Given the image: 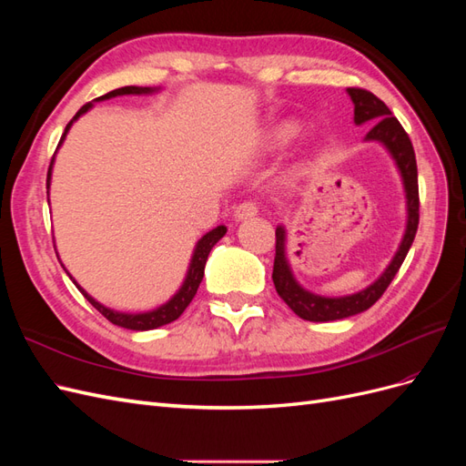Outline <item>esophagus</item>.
<instances>
[{
    "label": "esophagus",
    "instance_id": "esophagus-1",
    "mask_svg": "<svg viewBox=\"0 0 466 466\" xmlns=\"http://www.w3.org/2000/svg\"><path fill=\"white\" fill-rule=\"evenodd\" d=\"M258 214V206L255 202H243L235 208V221H245Z\"/></svg>",
    "mask_w": 466,
    "mask_h": 466
}]
</instances>
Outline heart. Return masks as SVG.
Listing matches in <instances>:
<instances>
[{
	"instance_id": "1",
	"label": "heart",
	"mask_w": 466,
	"mask_h": 466,
	"mask_svg": "<svg viewBox=\"0 0 466 466\" xmlns=\"http://www.w3.org/2000/svg\"><path fill=\"white\" fill-rule=\"evenodd\" d=\"M299 134V126L291 122V120H284L278 122L276 126H272L270 130L266 134V147L268 149H279L288 146L291 139Z\"/></svg>"
}]
</instances>
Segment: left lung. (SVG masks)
Segmentation results:
<instances>
[{
  "instance_id": "1",
  "label": "left lung",
  "mask_w": 466,
  "mask_h": 466,
  "mask_svg": "<svg viewBox=\"0 0 466 466\" xmlns=\"http://www.w3.org/2000/svg\"><path fill=\"white\" fill-rule=\"evenodd\" d=\"M351 103H354V122L356 126L373 124L371 130L365 134L363 142H377L383 146L392 157L397 171L402 180L404 198H406V228L400 238V245L390 258L389 266L383 270L373 284L350 295H338V298H327L303 288L293 276L291 264L288 258V231L284 225L276 228V258L272 279L276 291L291 311L301 317L303 320L311 322H330L354 317L358 313L368 311V309L385 293L392 278L397 276L399 268L402 266L408 250H410L414 237L418 231L420 219V200H418V168L416 155L410 137L404 132L400 122L392 116L389 106L377 98L373 93L365 89L350 87L346 89Z\"/></svg>"
}]
</instances>
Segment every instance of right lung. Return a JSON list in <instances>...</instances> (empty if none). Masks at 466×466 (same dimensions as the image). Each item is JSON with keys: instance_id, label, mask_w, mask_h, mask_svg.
Segmentation results:
<instances>
[{"instance_id": "right-lung-1", "label": "right lung", "mask_w": 466, "mask_h": 466, "mask_svg": "<svg viewBox=\"0 0 466 466\" xmlns=\"http://www.w3.org/2000/svg\"><path fill=\"white\" fill-rule=\"evenodd\" d=\"M159 89H161V87H136V86H128V87H120V89H115V91H110V93L103 95V96H98V98H95L93 103L83 105V106L77 110V115H76L72 120H69V124L66 126V132H64V136H62V139H60L58 149H60V146L64 144V139H66L69 128H72V126H74V122H76L79 116L86 115V112H89V110L95 106V103L108 101V98H112V96H122V95H153V93H157ZM58 149H56V151H58ZM54 159H56V153H54V157H52V163H50V168H48V178H46L48 194H50V180H52ZM225 233H228V228H225V225H218L216 229L208 231L202 238H198V243H196L194 252H192V258H190V264H188V270H187L185 281H182V286L178 288V291H177V293L173 295V298L168 299L167 303L151 309V311H144V313L115 311V309H110V307H106V305H103V303H98L95 298H91V295L77 284V281L74 279V276L69 274V272L66 270V268H64V270H66V274L69 276V279H72L74 284L77 286V289L83 293V298H86V299L96 309V311L101 313L105 319H108L112 324H116V327H122V329H128V330H153V329L163 327V324H168V322L177 320L182 313H185V309L190 305V301L194 299L196 291H198V288H200V281H202V278H204V268H206V260H208L209 250L214 248V245L219 241V238H221ZM54 248H56V247H54ZM58 260H60V258H58ZM62 266H64V264H62Z\"/></svg>"}]
</instances>
